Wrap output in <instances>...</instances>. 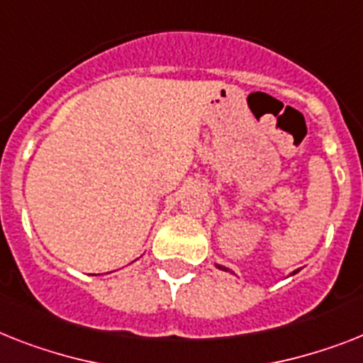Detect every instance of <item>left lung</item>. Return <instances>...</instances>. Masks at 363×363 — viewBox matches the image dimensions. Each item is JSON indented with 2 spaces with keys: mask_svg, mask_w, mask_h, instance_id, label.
Masks as SVG:
<instances>
[{
  "mask_svg": "<svg viewBox=\"0 0 363 363\" xmlns=\"http://www.w3.org/2000/svg\"><path fill=\"white\" fill-rule=\"evenodd\" d=\"M215 267H217V269H220V271H224V272H232V274H235V272H233V271H230V269H226V267H224V265H218V263H215ZM298 271H301V269H296V271H293L291 274H296V272H298Z\"/></svg>",
  "mask_w": 363,
  "mask_h": 363,
  "instance_id": "obj_1",
  "label": "left lung"
}]
</instances>
